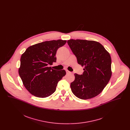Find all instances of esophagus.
Listing matches in <instances>:
<instances>
[{
  "mask_svg": "<svg viewBox=\"0 0 130 130\" xmlns=\"http://www.w3.org/2000/svg\"><path fill=\"white\" fill-rule=\"evenodd\" d=\"M66 73H67V74H70V73H71V72H70V71H69L68 70H66Z\"/></svg>",
  "mask_w": 130,
  "mask_h": 130,
  "instance_id": "obj_1",
  "label": "esophagus"
}]
</instances>
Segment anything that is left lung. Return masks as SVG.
<instances>
[{
  "label": "left lung",
  "instance_id": "obj_1",
  "mask_svg": "<svg viewBox=\"0 0 130 130\" xmlns=\"http://www.w3.org/2000/svg\"><path fill=\"white\" fill-rule=\"evenodd\" d=\"M67 43L78 63L84 67L83 74H74V80L70 85L72 92L81 99L97 96L111 77L110 54L102 45L95 41L70 39Z\"/></svg>",
  "mask_w": 130,
  "mask_h": 130
}]
</instances>
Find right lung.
I'll list each match as a JSON object with an SVG mask.
<instances>
[{
	"label": "right lung",
	"instance_id": "right-lung-1",
	"mask_svg": "<svg viewBox=\"0 0 130 130\" xmlns=\"http://www.w3.org/2000/svg\"><path fill=\"white\" fill-rule=\"evenodd\" d=\"M66 41L59 39L36 44L28 47L22 55L19 74L31 94L45 98L56 91L58 81L65 76L66 71L56 70L48 65L56 62L57 50Z\"/></svg>",
	"mask_w": 130,
	"mask_h": 130
}]
</instances>
